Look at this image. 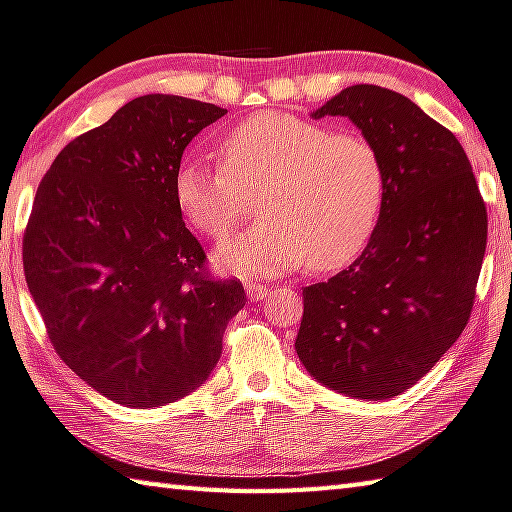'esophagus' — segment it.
Segmentation results:
<instances>
[{
    "mask_svg": "<svg viewBox=\"0 0 512 512\" xmlns=\"http://www.w3.org/2000/svg\"><path fill=\"white\" fill-rule=\"evenodd\" d=\"M271 293V288H268L266 284H259V282H248L246 284V295L250 302H262L266 300V295Z\"/></svg>",
    "mask_w": 512,
    "mask_h": 512,
    "instance_id": "34e87169",
    "label": "esophagus"
}]
</instances>
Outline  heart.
Instances as JSON below:
<instances>
[{"instance_id": "1", "label": "heart", "mask_w": 512, "mask_h": 512, "mask_svg": "<svg viewBox=\"0 0 512 512\" xmlns=\"http://www.w3.org/2000/svg\"><path fill=\"white\" fill-rule=\"evenodd\" d=\"M219 167L183 163L174 203L210 241H224L259 194L264 219L219 250L221 268L241 275H282L304 262L329 273L353 262L383 215V152L360 132L286 111H259L221 138Z\"/></svg>"}]
</instances>
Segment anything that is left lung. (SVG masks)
I'll list each match as a JSON object with an SVG mask.
<instances>
[{
  "label": "left lung",
  "instance_id": "left-lung-1",
  "mask_svg": "<svg viewBox=\"0 0 512 512\" xmlns=\"http://www.w3.org/2000/svg\"><path fill=\"white\" fill-rule=\"evenodd\" d=\"M313 116H347L378 145L387 197L356 262L304 288L295 351L322 385L385 401L416 385L466 329L486 203L457 136L398 91L353 85Z\"/></svg>",
  "mask_w": 512,
  "mask_h": 512
}]
</instances>
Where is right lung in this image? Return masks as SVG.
Segmentation results:
<instances>
[{
    "mask_svg": "<svg viewBox=\"0 0 512 512\" xmlns=\"http://www.w3.org/2000/svg\"><path fill=\"white\" fill-rule=\"evenodd\" d=\"M226 109L150 94L55 156L22 239L24 275L55 353L125 407L174 403L206 383L246 304L174 203L188 143Z\"/></svg>",
    "mask_w": 512,
    "mask_h": 512,
    "instance_id": "1",
    "label": "right lung"
}]
</instances>
